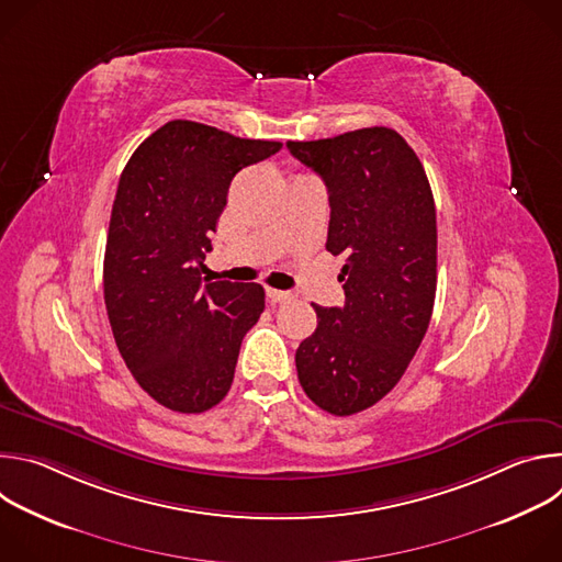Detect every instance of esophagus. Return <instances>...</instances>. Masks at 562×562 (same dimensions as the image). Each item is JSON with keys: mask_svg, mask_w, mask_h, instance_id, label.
<instances>
[{"mask_svg": "<svg viewBox=\"0 0 562 562\" xmlns=\"http://www.w3.org/2000/svg\"><path fill=\"white\" fill-rule=\"evenodd\" d=\"M267 295H269L271 302H289V300H293L291 291H280V289H269Z\"/></svg>", "mask_w": 562, "mask_h": 562, "instance_id": "1", "label": "esophagus"}]
</instances>
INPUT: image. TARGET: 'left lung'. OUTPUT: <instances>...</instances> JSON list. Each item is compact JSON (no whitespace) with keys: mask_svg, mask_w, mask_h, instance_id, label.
I'll return each mask as SVG.
<instances>
[{"mask_svg":"<svg viewBox=\"0 0 562 562\" xmlns=\"http://www.w3.org/2000/svg\"><path fill=\"white\" fill-rule=\"evenodd\" d=\"M329 191L327 251L345 256L342 306H319L297 380L334 416L373 407L407 371L436 300V204L414 148L386 126L286 142Z\"/></svg>","mask_w":562,"mask_h":562,"instance_id":"1","label":"left lung"}]
</instances>
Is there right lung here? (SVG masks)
<instances>
[{
    "mask_svg": "<svg viewBox=\"0 0 562 562\" xmlns=\"http://www.w3.org/2000/svg\"><path fill=\"white\" fill-rule=\"evenodd\" d=\"M280 148L173 120L148 135L122 171L104 302L126 367L167 409L202 414L220 403L239 345L265 311L260 284H202V271L231 180Z\"/></svg>",
    "mask_w": 562,
    "mask_h": 562,
    "instance_id": "1",
    "label": "right lung"
}]
</instances>
